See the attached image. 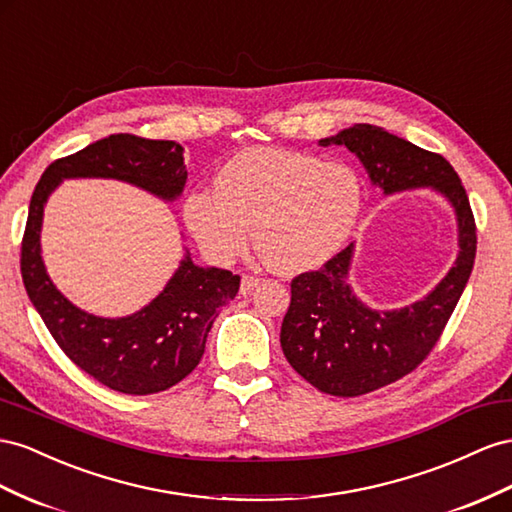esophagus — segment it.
Masks as SVG:
<instances>
[{"label":"esophagus","mask_w":512,"mask_h":512,"mask_svg":"<svg viewBox=\"0 0 512 512\" xmlns=\"http://www.w3.org/2000/svg\"><path fill=\"white\" fill-rule=\"evenodd\" d=\"M260 286V278H254V275H243L241 278V293L243 295H250L254 288Z\"/></svg>","instance_id":"esophagus-1"}]
</instances>
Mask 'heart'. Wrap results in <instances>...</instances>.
Returning a JSON list of instances; mask_svg holds the SVG:
<instances>
[{
    "label": "heart",
    "instance_id": "b5f03b06",
    "mask_svg": "<svg viewBox=\"0 0 512 512\" xmlns=\"http://www.w3.org/2000/svg\"><path fill=\"white\" fill-rule=\"evenodd\" d=\"M362 183L344 163L284 148H247L219 168L215 189L191 191L183 217L219 265L254 243L267 267L299 273L334 256L362 211Z\"/></svg>",
    "mask_w": 512,
    "mask_h": 512
}]
</instances>
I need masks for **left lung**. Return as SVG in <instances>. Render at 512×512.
Masks as SVG:
<instances>
[{
  "label": "left lung",
  "instance_id": "8db88e82",
  "mask_svg": "<svg viewBox=\"0 0 512 512\" xmlns=\"http://www.w3.org/2000/svg\"><path fill=\"white\" fill-rule=\"evenodd\" d=\"M321 146H347L359 157L372 185L385 196L433 187L454 206L459 256L424 299L400 310H372L349 284L353 245L319 271L290 282V306L282 321V351L299 375L331 396H362L416 370L433 351L463 295L476 258V222L465 187L437 153L411 144L375 124H353Z\"/></svg>",
  "mask_w": 512,
  "mask_h": 512
}]
</instances>
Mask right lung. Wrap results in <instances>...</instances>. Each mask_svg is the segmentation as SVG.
<instances>
[{
  "instance_id": "right-lung-1",
  "label": "right lung",
  "mask_w": 512,
  "mask_h": 512,
  "mask_svg": "<svg viewBox=\"0 0 512 512\" xmlns=\"http://www.w3.org/2000/svg\"><path fill=\"white\" fill-rule=\"evenodd\" d=\"M64 178H116L170 202L181 196L187 181L183 146L118 133L55 159L32 193L21 243L27 297L73 364L122 394L146 396L172 388L200 364L219 308L237 297L241 278L226 269L198 267L187 252L172 280L140 312L103 319L79 310L53 286L40 256L45 204Z\"/></svg>"
}]
</instances>
